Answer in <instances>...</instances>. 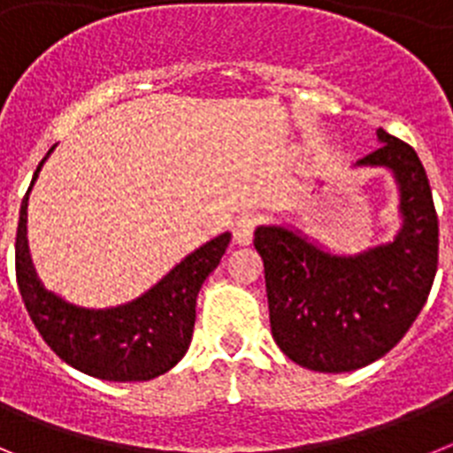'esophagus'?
<instances>
[{
  "label": "esophagus",
  "mask_w": 453,
  "mask_h": 453,
  "mask_svg": "<svg viewBox=\"0 0 453 453\" xmlns=\"http://www.w3.org/2000/svg\"><path fill=\"white\" fill-rule=\"evenodd\" d=\"M258 224H261V218H258V215H245V218H240L234 226L235 242H238V245H250L251 240H254V231Z\"/></svg>",
  "instance_id": "34e87169"
}]
</instances>
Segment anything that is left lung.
Instances as JSON below:
<instances>
[{
	"label": "left lung",
	"instance_id": "obj_1",
	"mask_svg": "<svg viewBox=\"0 0 453 453\" xmlns=\"http://www.w3.org/2000/svg\"><path fill=\"white\" fill-rule=\"evenodd\" d=\"M356 165L388 167L399 183L403 226L390 245L334 256L283 226H258L270 326L297 365L351 372L386 356L426 303L438 270V213L411 145L383 129Z\"/></svg>",
	"mask_w": 453,
	"mask_h": 453
}]
</instances>
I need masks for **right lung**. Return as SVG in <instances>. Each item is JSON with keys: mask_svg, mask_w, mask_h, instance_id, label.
Masks as SVG:
<instances>
[{"mask_svg": "<svg viewBox=\"0 0 453 453\" xmlns=\"http://www.w3.org/2000/svg\"><path fill=\"white\" fill-rule=\"evenodd\" d=\"M45 158L40 161L34 181ZM29 190L19 206L15 276L31 322L56 356L83 374L104 381H150L177 365L190 345L199 288L219 265L231 235H218L192 251L158 286L135 302L108 311H90L63 302L38 281L27 247Z\"/></svg>", "mask_w": 453, "mask_h": 453, "instance_id": "obj_1", "label": "right lung"}]
</instances>
